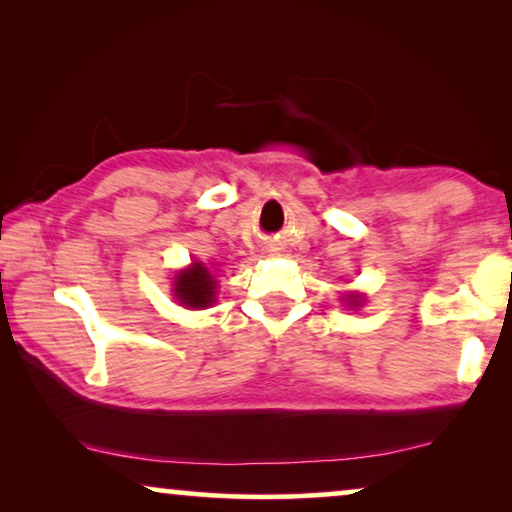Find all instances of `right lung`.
Wrapping results in <instances>:
<instances>
[{
  "label": "right lung",
  "mask_w": 512,
  "mask_h": 512,
  "mask_svg": "<svg viewBox=\"0 0 512 512\" xmlns=\"http://www.w3.org/2000/svg\"><path fill=\"white\" fill-rule=\"evenodd\" d=\"M214 289L216 282L205 265L193 263L191 270L181 272L177 277V289H174V293L188 307H207L214 300Z\"/></svg>",
  "instance_id": "1"
}]
</instances>
